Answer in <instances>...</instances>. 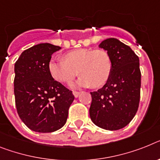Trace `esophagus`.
Listing matches in <instances>:
<instances>
[{
	"label": "esophagus",
	"mask_w": 160,
	"mask_h": 160,
	"mask_svg": "<svg viewBox=\"0 0 160 160\" xmlns=\"http://www.w3.org/2000/svg\"><path fill=\"white\" fill-rule=\"evenodd\" d=\"M80 92H78V91H73V95L75 96V98H78L79 95H80Z\"/></svg>",
	"instance_id": "esophagus-1"
}]
</instances>
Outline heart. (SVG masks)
Masks as SVG:
<instances>
[{
    "instance_id": "heart-1",
    "label": "heart",
    "mask_w": 160,
    "mask_h": 160,
    "mask_svg": "<svg viewBox=\"0 0 160 160\" xmlns=\"http://www.w3.org/2000/svg\"><path fill=\"white\" fill-rule=\"evenodd\" d=\"M63 60H51L49 72L55 80L69 84L78 71L81 76L73 87L99 88L107 82L112 72V60L104 49H75L65 53Z\"/></svg>"
}]
</instances>
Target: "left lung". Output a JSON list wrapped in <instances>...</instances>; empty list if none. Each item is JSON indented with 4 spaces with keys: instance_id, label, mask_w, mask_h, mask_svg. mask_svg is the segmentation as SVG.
Wrapping results in <instances>:
<instances>
[{
    "instance_id": "8db88e82",
    "label": "left lung",
    "mask_w": 160,
    "mask_h": 160,
    "mask_svg": "<svg viewBox=\"0 0 160 160\" xmlns=\"http://www.w3.org/2000/svg\"><path fill=\"white\" fill-rule=\"evenodd\" d=\"M112 60V72L102 88L91 92L89 115L103 129L118 130L128 125L136 115L140 102L139 58L129 46L115 38L99 45Z\"/></svg>"
}]
</instances>
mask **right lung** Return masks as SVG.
Returning <instances> with one entry per match:
<instances>
[{
    "mask_svg": "<svg viewBox=\"0 0 160 160\" xmlns=\"http://www.w3.org/2000/svg\"><path fill=\"white\" fill-rule=\"evenodd\" d=\"M61 47L43 43L24 50L14 64V97L20 119L32 131L52 132L67 122L75 97L49 72L51 55Z\"/></svg>",
    "mask_w": 160,
    "mask_h": 160,
    "instance_id": "right-lung-1",
    "label": "right lung"
}]
</instances>
